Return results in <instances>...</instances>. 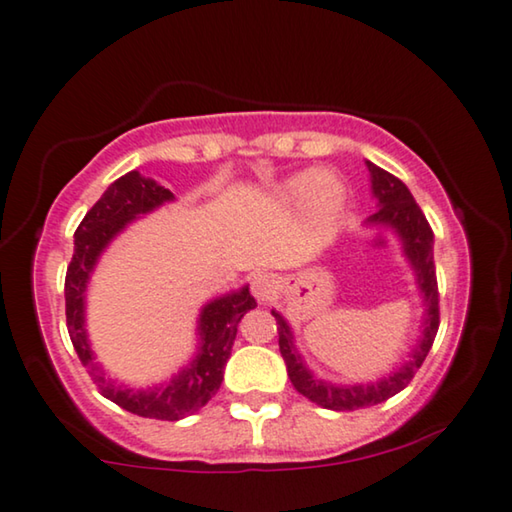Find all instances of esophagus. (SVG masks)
Instances as JSON below:
<instances>
[{
	"label": "esophagus",
	"mask_w": 512,
	"mask_h": 512,
	"mask_svg": "<svg viewBox=\"0 0 512 512\" xmlns=\"http://www.w3.org/2000/svg\"><path fill=\"white\" fill-rule=\"evenodd\" d=\"M250 292H253L259 303L271 301L273 294H276V278L269 276V273H257V276H253V282H250Z\"/></svg>",
	"instance_id": "34e87169"
}]
</instances>
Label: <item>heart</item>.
I'll return each instance as SVG.
<instances>
[{
	"mask_svg": "<svg viewBox=\"0 0 512 512\" xmlns=\"http://www.w3.org/2000/svg\"><path fill=\"white\" fill-rule=\"evenodd\" d=\"M276 195L285 204L308 202L312 209L326 213V216H338L349 200L345 181L331 170L292 174L278 183Z\"/></svg>",
	"mask_w": 512,
	"mask_h": 512,
	"instance_id": "heart-1",
	"label": "heart"
}]
</instances>
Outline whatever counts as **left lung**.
<instances>
[{"instance_id": "8db88e82", "label": "left lung", "mask_w": 512, "mask_h": 512, "mask_svg": "<svg viewBox=\"0 0 512 512\" xmlns=\"http://www.w3.org/2000/svg\"><path fill=\"white\" fill-rule=\"evenodd\" d=\"M365 167L370 172V193L377 202V211L365 220V227H386L398 236L402 257L407 259L414 282L423 303L421 333L407 358L393 365V370L386 377L375 381H361V384H335L324 377H317L308 368L305 358L299 354L294 342V331L285 315L278 310H271V315L278 322V345L282 361L287 365V375L296 391L305 395L310 402L331 411H354L363 407H372L395 393H400L404 386L414 379L416 370L421 368L427 352L432 349V342L439 331V292H437V271H434V234L427 225L423 211L418 209L414 195L404 183L381 170L375 163L365 160Z\"/></svg>"}]
</instances>
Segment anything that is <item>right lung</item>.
<instances>
[{
	"label": "right lung",
	"instance_id": "right-lung-1",
	"mask_svg": "<svg viewBox=\"0 0 512 512\" xmlns=\"http://www.w3.org/2000/svg\"><path fill=\"white\" fill-rule=\"evenodd\" d=\"M177 200L170 188L160 186L156 179L142 177L133 170L110 183L75 232V253L66 271V324L73 347L80 361L96 381L105 398L121 409L158 421H181L200 411L223 384L227 358L232 354L236 324L248 310L255 308V299L248 285L220 296H213L200 308L195 326V354L170 379L149 386L126 384L112 377L96 361L87 331V294L89 282L98 262L110 243L128 230V225L154 213L163 204Z\"/></svg>",
	"mask_w": 512,
	"mask_h": 512
}]
</instances>
